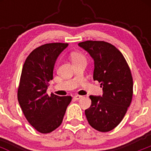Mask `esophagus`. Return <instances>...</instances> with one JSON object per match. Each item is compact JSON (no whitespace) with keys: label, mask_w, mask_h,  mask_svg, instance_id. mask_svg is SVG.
Returning a JSON list of instances; mask_svg holds the SVG:
<instances>
[{"label":"esophagus","mask_w":151,"mask_h":151,"mask_svg":"<svg viewBox=\"0 0 151 151\" xmlns=\"http://www.w3.org/2000/svg\"><path fill=\"white\" fill-rule=\"evenodd\" d=\"M82 97V96H81V95H76V96H74V99L76 100V101H78V100L81 99Z\"/></svg>","instance_id":"esophagus-1"}]
</instances>
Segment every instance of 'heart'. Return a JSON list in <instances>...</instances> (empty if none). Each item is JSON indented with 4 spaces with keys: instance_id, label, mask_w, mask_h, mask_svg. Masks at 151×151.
Here are the masks:
<instances>
[{
    "instance_id": "obj_1",
    "label": "heart",
    "mask_w": 151,
    "mask_h": 151,
    "mask_svg": "<svg viewBox=\"0 0 151 151\" xmlns=\"http://www.w3.org/2000/svg\"><path fill=\"white\" fill-rule=\"evenodd\" d=\"M72 60H78V59H79V58H82V57H82V55H81V54H77V53H74V54H72Z\"/></svg>"
}]
</instances>
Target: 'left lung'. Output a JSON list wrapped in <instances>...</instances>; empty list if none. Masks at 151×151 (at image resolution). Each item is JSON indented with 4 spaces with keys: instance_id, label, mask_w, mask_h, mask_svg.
Listing matches in <instances>:
<instances>
[{
    "instance_id": "obj_1",
    "label": "left lung",
    "mask_w": 151,
    "mask_h": 151,
    "mask_svg": "<svg viewBox=\"0 0 151 151\" xmlns=\"http://www.w3.org/2000/svg\"><path fill=\"white\" fill-rule=\"evenodd\" d=\"M78 46L94 62L93 78L101 82L103 95H91V106L85 110L88 122L96 130L106 132L122 120L130 106L133 80L130 69L119 50L105 41H86Z\"/></svg>"
}]
</instances>
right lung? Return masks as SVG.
Returning a JSON list of instances; mask_svg holds the SVG:
<instances>
[{
    "instance_id": "add662e5",
    "label": "right lung",
    "mask_w": 151,
    "mask_h": 151,
    "mask_svg": "<svg viewBox=\"0 0 151 151\" xmlns=\"http://www.w3.org/2000/svg\"><path fill=\"white\" fill-rule=\"evenodd\" d=\"M68 44L41 45L28 56L24 63L18 88V101L28 122L43 134L55 130L63 122L70 96L47 94L53 79L56 60Z\"/></svg>"
}]
</instances>
